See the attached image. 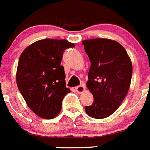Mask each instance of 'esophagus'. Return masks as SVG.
<instances>
[{
    "label": "esophagus",
    "instance_id": "1",
    "mask_svg": "<svg viewBox=\"0 0 150 150\" xmlns=\"http://www.w3.org/2000/svg\"><path fill=\"white\" fill-rule=\"evenodd\" d=\"M75 90H76L77 93H81L85 91V86H84V85H79V86H76V88H75Z\"/></svg>",
    "mask_w": 150,
    "mask_h": 150
}]
</instances>
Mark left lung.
Segmentation results:
<instances>
[{"instance_id":"1","label":"left lung","mask_w":150,"mask_h":150,"mask_svg":"<svg viewBox=\"0 0 150 150\" xmlns=\"http://www.w3.org/2000/svg\"><path fill=\"white\" fill-rule=\"evenodd\" d=\"M82 44L91 64L86 85L93 96L85 112L93 119H105L119 108L127 94L132 62L125 48L115 40L96 38Z\"/></svg>"}]
</instances>
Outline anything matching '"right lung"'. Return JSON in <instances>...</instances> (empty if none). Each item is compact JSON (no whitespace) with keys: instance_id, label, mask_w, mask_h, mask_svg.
<instances>
[{"instance_id":"add662e5","label":"right lung","mask_w":150,"mask_h":150,"mask_svg":"<svg viewBox=\"0 0 150 150\" xmlns=\"http://www.w3.org/2000/svg\"><path fill=\"white\" fill-rule=\"evenodd\" d=\"M74 46L66 40H40L27 47L20 57L17 85L28 108L40 118H55L64 96L71 92L65 86L60 63L64 51Z\"/></svg>"}]
</instances>
